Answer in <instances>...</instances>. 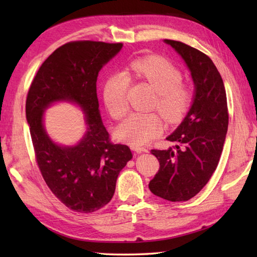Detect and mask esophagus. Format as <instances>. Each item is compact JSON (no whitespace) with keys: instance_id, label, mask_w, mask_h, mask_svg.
<instances>
[{"instance_id":"obj_1","label":"esophagus","mask_w":257,"mask_h":257,"mask_svg":"<svg viewBox=\"0 0 257 257\" xmlns=\"http://www.w3.org/2000/svg\"><path fill=\"white\" fill-rule=\"evenodd\" d=\"M135 152H137V154H141V152H148V149L145 148V147H139V146H132L130 147Z\"/></svg>"}]
</instances>
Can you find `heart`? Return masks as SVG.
Segmentation results:
<instances>
[{"label":"heart","instance_id":"heart-1","mask_svg":"<svg viewBox=\"0 0 257 257\" xmlns=\"http://www.w3.org/2000/svg\"><path fill=\"white\" fill-rule=\"evenodd\" d=\"M128 75L148 83L157 91L155 107L169 122L181 119L191 106L193 91L181 81L182 74L178 67L161 56L141 57L130 64ZM124 73L110 76L103 87V101L110 116L119 120L127 113L129 105L127 91L130 78ZM162 132V122L157 113L135 112L116 130L120 141L132 146L148 144Z\"/></svg>","mask_w":257,"mask_h":257}]
</instances>
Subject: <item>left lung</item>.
<instances>
[{"label":"left lung","mask_w":257,"mask_h":257,"mask_svg":"<svg viewBox=\"0 0 257 257\" xmlns=\"http://www.w3.org/2000/svg\"><path fill=\"white\" fill-rule=\"evenodd\" d=\"M165 43L183 58L195 90L188 114L167 138L176 145L151 150L160 169L149 189L165 200L182 202L198 194L215 171L227 132V101L221 75L209 56L182 42Z\"/></svg>","instance_id":"1"}]
</instances>
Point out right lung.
I'll use <instances>...</instances> for the list:
<instances>
[{
    "instance_id": "add662e5",
    "label": "right lung",
    "mask_w": 257,
    "mask_h": 257,
    "mask_svg": "<svg viewBox=\"0 0 257 257\" xmlns=\"http://www.w3.org/2000/svg\"><path fill=\"white\" fill-rule=\"evenodd\" d=\"M121 47L122 43H66L42 64L27 94L26 119L37 166L54 195L72 211L91 213L105 206L119 172L133 158L128 146L111 143L98 109V73ZM55 101L75 102L85 112L87 130L76 146H58L45 132L42 114Z\"/></svg>"
}]
</instances>
